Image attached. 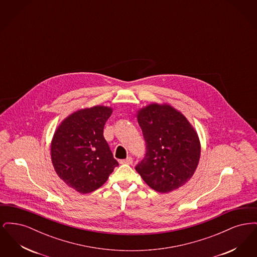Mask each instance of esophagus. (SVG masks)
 I'll list each match as a JSON object with an SVG mask.
<instances>
[{
    "label": "esophagus",
    "mask_w": 257,
    "mask_h": 257,
    "mask_svg": "<svg viewBox=\"0 0 257 257\" xmlns=\"http://www.w3.org/2000/svg\"><path fill=\"white\" fill-rule=\"evenodd\" d=\"M120 164H127V165H132L133 164V158L132 157H128L126 159L121 160Z\"/></svg>",
    "instance_id": "esophagus-1"
}]
</instances>
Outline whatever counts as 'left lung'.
Returning a JSON list of instances; mask_svg holds the SVG:
<instances>
[{
  "instance_id": "1",
  "label": "left lung",
  "mask_w": 257,
  "mask_h": 257,
  "mask_svg": "<svg viewBox=\"0 0 257 257\" xmlns=\"http://www.w3.org/2000/svg\"><path fill=\"white\" fill-rule=\"evenodd\" d=\"M137 118L147 152L136 171L159 193L182 187L194 175L200 157V143L194 127L167 104H150L138 110Z\"/></svg>"
}]
</instances>
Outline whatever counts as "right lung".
<instances>
[{
	"label": "right lung",
	"instance_id": "add662e5",
	"mask_svg": "<svg viewBox=\"0 0 257 257\" xmlns=\"http://www.w3.org/2000/svg\"><path fill=\"white\" fill-rule=\"evenodd\" d=\"M111 112L105 106L77 110L60 124L53 137L54 169L64 183L81 194L97 190L118 166L103 136Z\"/></svg>",
	"mask_w": 257,
	"mask_h": 257
}]
</instances>
